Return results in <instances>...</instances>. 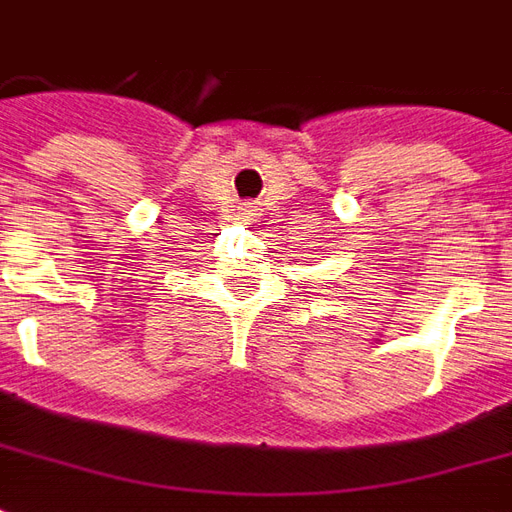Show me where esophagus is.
<instances>
[{
  "label": "esophagus",
  "instance_id": "34e87169",
  "mask_svg": "<svg viewBox=\"0 0 512 512\" xmlns=\"http://www.w3.org/2000/svg\"><path fill=\"white\" fill-rule=\"evenodd\" d=\"M257 216H260V208H257L255 202H244V205H238V211H235V219L241 224H255Z\"/></svg>",
  "mask_w": 512,
  "mask_h": 512
}]
</instances>
